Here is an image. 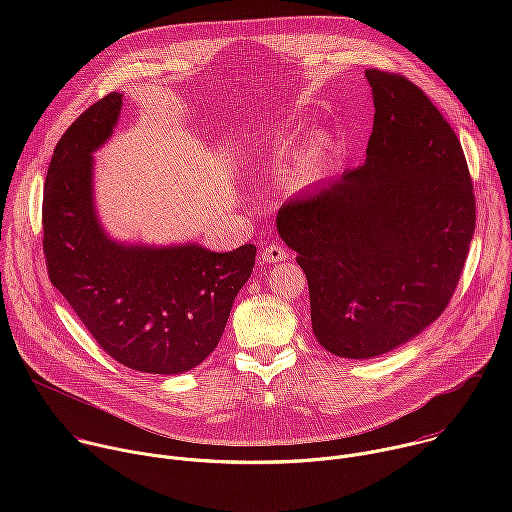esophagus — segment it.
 <instances>
[{"label":"esophagus","instance_id":"1","mask_svg":"<svg viewBox=\"0 0 512 512\" xmlns=\"http://www.w3.org/2000/svg\"><path fill=\"white\" fill-rule=\"evenodd\" d=\"M261 259H263L265 263H279V261H285V259H287V251H285V247L279 245V243H269L267 247H263Z\"/></svg>","mask_w":512,"mask_h":512}]
</instances>
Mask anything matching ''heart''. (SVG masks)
<instances>
[{"instance_id": "b5f03b06", "label": "heart", "mask_w": 512, "mask_h": 512, "mask_svg": "<svg viewBox=\"0 0 512 512\" xmlns=\"http://www.w3.org/2000/svg\"><path fill=\"white\" fill-rule=\"evenodd\" d=\"M275 152H277V158H283L287 154V143H277ZM322 170H324V148L322 145H314V148H310L302 156L298 164V178L304 182H312L320 178Z\"/></svg>"}]
</instances>
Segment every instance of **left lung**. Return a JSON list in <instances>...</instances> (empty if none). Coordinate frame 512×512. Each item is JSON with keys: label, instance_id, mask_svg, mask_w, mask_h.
<instances>
[{"label": "left lung", "instance_id": "left-lung-1", "mask_svg": "<svg viewBox=\"0 0 512 512\" xmlns=\"http://www.w3.org/2000/svg\"><path fill=\"white\" fill-rule=\"evenodd\" d=\"M364 75L375 103L367 160L277 212L308 277L314 334L344 358L385 354L440 318L476 227L452 125L399 72Z\"/></svg>", "mask_w": 512, "mask_h": 512}]
</instances>
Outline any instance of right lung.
Instances as JSON below:
<instances>
[{
  "instance_id": "add662e5",
  "label": "right lung",
  "mask_w": 512,
  "mask_h": 512,
  "mask_svg": "<svg viewBox=\"0 0 512 512\" xmlns=\"http://www.w3.org/2000/svg\"><path fill=\"white\" fill-rule=\"evenodd\" d=\"M121 93L93 103L56 143L42 202L48 277L97 344L127 369L180 375L221 340L255 265V245H123L99 225L93 152L113 133Z\"/></svg>"
}]
</instances>
